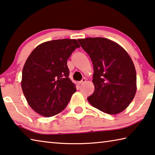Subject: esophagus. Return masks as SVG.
Here are the masks:
<instances>
[{"label": "esophagus", "mask_w": 155, "mask_h": 155, "mask_svg": "<svg viewBox=\"0 0 155 155\" xmlns=\"http://www.w3.org/2000/svg\"><path fill=\"white\" fill-rule=\"evenodd\" d=\"M86 81H87V79L85 78H83L82 80H81L80 82H79V84L80 85H83V84H84V83H86Z\"/></svg>", "instance_id": "1"}]
</instances>
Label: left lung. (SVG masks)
Segmentation results:
<instances>
[{
	"label": "left lung",
	"mask_w": 155,
	"mask_h": 155,
	"mask_svg": "<svg viewBox=\"0 0 155 155\" xmlns=\"http://www.w3.org/2000/svg\"><path fill=\"white\" fill-rule=\"evenodd\" d=\"M78 41L94 66L95 90L87 100L105 113H120L130 104L136 92V72L130 56L108 38H86Z\"/></svg>",
	"instance_id": "8db88e82"
}]
</instances>
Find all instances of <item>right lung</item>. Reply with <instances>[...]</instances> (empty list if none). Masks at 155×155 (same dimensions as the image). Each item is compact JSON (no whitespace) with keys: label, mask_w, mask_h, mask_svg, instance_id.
Returning <instances> with one entry per match:
<instances>
[{"label":"right lung","mask_w":155,"mask_h":155,"mask_svg":"<svg viewBox=\"0 0 155 155\" xmlns=\"http://www.w3.org/2000/svg\"><path fill=\"white\" fill-rule=\"evenodd\" d=\"M80 47L75 39H60L39 45L28 58L22 70L21 88L34 110L45 117L66 108L76 85L69 78L67 60Z\"/></svg>","instance_id":"1"}]
</instances>
